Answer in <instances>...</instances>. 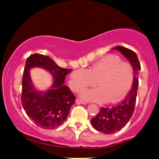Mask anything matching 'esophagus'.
Masks as SVG:
<instances>
[{"label":"esophagus","mask_w":159,"mask_h":159,"mask_svg":"<svg viewBox=\"0 0 159 159\" xmlns=\"http://www.w3.org/2000/svg\"><path fill=\"white\" fill-rule=\"evenodd\" d=\"M75 102H76L77 104H83V105H86V104H87V102H84V101H82L81 99H79V98H77L76 101H75Z\"/></svg>","instance_id":"esophagus-1"}]
</instances>
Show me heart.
Segmentation results:
<instances>
[{"label":"heart","instance_id":"obj_1","mask_svg":"<svg viewBox=\"0 0 159 159\" xmlns=\"http://www.w3.org/2000/svg\"><path fill=\"white\" fill-rule=\"evenodd\" d=\"M97 88L84 91L81 97L94 102H118L129 92L133 83V70L129 63L118 56L109 54L94 63L88 70L77 69L70 75L73 91H80L94 84Z\"/></svg>","mask_w":159,"mask_h":159}]
</instances>
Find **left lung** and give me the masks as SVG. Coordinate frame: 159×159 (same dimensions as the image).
I'll return each instance as SVG.
<instances>
[{
	"mask_svg": "<svg viewBox=\"0 0 159 159\" xmlns=\"http://www.w3.org/2000/svg\"><path fill=\"white\" fill-rule=\"evenodd\" d=\"M112 49L120 51L129 60L132 66L134 76L131 89L125 98L115 106L102 108L100 112L91 120L93 127L105 134H112L120 131L131 119L134 110L141 70L139 58L134 51L121 46H117Z\"/></svg>",
	"mask_w": 159,
	"mask_h": 159,
	"instance_id": "8db88e82",
	"label": "left lung"
}]
</instances>
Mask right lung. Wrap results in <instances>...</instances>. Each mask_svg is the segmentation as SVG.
Segmentation results:
<instances>
[{"label":"right lung","mask_w":159,"mask_h":159,"mask_svg":"<svg viewBox=\"0 0 159 159\" xmlns=\"http://www.w3.org/2000/svg\"><path fill=\"white\" fill-rule=\"evenodd\" d=\"M41 67L51 73L52 85L46 91H39L32 82L30 70ZM71 69L59 67L48 56L34 54L27 58L22 79L21 104L25 112L38 126L55 129L61 125L75 102V96L65 85L66 75Z\"/></svg>","instance_id":"obj_1"}]
</instances>
